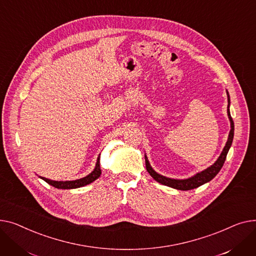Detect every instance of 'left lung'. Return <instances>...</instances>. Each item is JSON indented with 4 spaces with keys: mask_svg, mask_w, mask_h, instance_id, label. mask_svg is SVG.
Wrapping results in <instances>:
<instances>
[{
    "mask_svg": "<svg viewBox=\"0 0 256 256\" xmlns=\"http://www.w3.org/2000/svg\"><path fill=\"white\" fill-rule=\"evenodd\" d=\"M228 118L230 120V135H228V140L226 144H225L223 151L221 153V155L219 156L218 160L212 165V166H210L208 168L202 170V172H198L195 174L194 176L190 178H186V180H174V178H165L159 174H157L156 172L153 170V168L150 166V163L146 157V168L148 172L151 174V176L157 181L158 183L165 185V186H168L178 190H191L194 188H198L204 184H206V182H210L212 178H214L216 176V174L220 172V170L222 168L223 164L225 159H226V155L228 153V150L232 146V140H234V121L230 116V96L228 94Z\"/></svg>",
    "mask_w": 256,
    "mask_h": 256,
    "instance_id": "obj_1",
    "label": "left lung"
}]
</instances>
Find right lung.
<instances>
[{"mask_svg":"<svg viewBox=\"0 0 256 256\" xmlns=\"http://www.w3.org/2000/svg\"><path fill=\"white\" fill-rule=\"evenodd\" d=\"M100 156L97 159V163H96V168L95 170L88 174L84 178H82L80 180H75V181H66V182H58V181H52V180L48 178H45L40 176L42 180H44L45 182L48 183L50 185L58 188V189H74V188H80L82 186H86L90 183L94 182L96 178H98L101 174V170H100Z\"/></svg>","mask_w":256,"mask_h":256,"instance_id":"right-lung-1","label":"right lung"}]
</instances>
